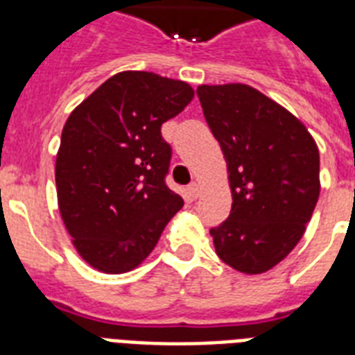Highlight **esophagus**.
<instances>
[{"instance_id":"esophagus-1","label":"esophagus","mask_w":355,"mask_h":355,"mask_svg":"<svg viewBox=\"0 0 355 355\" xmlns=\"http://www.w3.org/2000/svg\"><path fill=\"white\" fill-rule=\"evenodd\" d=\"M188 195L191 197V199H197L199 197V184L197 182H191L188 186Z\"/></svg>"}]
</instances>
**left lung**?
Wrapping results in <instances>:
<instances>
[{
  "instance_id": "left-lung-1",
  "label": "left lung",
  "mask_w": 355,
  "mask_h": 355,
  "mask_svg": "<svg viewBox=\"0 0 355 355\" xmlns=\"http://www.w3.org/2000/svg\"><path fill=\"white\" fill-rule=\"evenodd\" d=\"M227 160L232 210L211 228L217 256L245 275L278 265L306 232L320 193L319 149L289 110L248 85H200Z\"/></svg>"
}]
</instances>
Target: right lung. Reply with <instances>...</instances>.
I'll return each instance as SVG.
<instances>
[{
    "label": "right lung",
    "instance_id": "add662e5",
    "mask_svg": "<svg viewBox=\"0 0 355 355\" xmlns=\"http://www.w3.org/2000/svg\"><path fill=\"white\" fill-rule=\"evenodd\" d=\"M191 99L184 80L121 71L69 114L55 164L58 210L94 269H136L184 206L166 186L171 147L160 128Z\"/></svg>",
    "mask_w": 355,
    "mask_h": 355
}]
</instances>
